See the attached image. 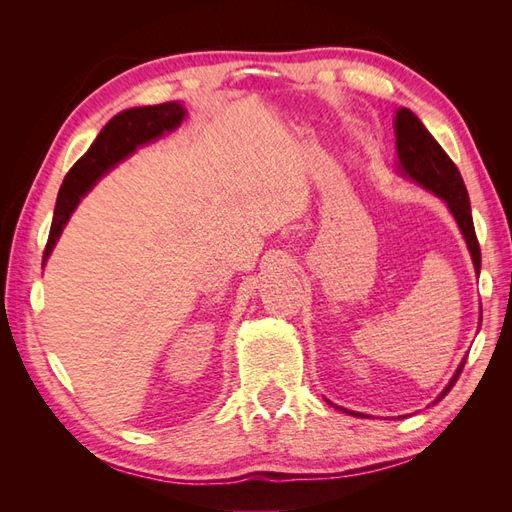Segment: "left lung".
<instances>
[{
	"label": "left lung",
	"instance_id": "1",
	"mask_svg": "<svg viewBox=\"0 0 512 512\" xmlns=\"http://www.w3.org/2000/svg\"><path fill=\"white\" fill-rule=\"evenodd\" d=\"M393 128H395L397 170L404 177L421 185V188L433 192L438 198L444 200L448 211L453 213V218L461 230L463 239H466V245H468L472 262H474V271H476V275H480V247H478L474 222H472L470 196H468L466 183H463L457 166L453 164L451 158L446 156V151L438 145L436 138L429 134V130L423 126V121L418 119L410 111V108H404V106L397 108L395 119H393ZM480 322H483V312H480L478 327H480ZM463 363H466V359L461 361L453 378L448 380V384L444 386V391L436 399H433V404H438V401L444 399V395L453 389L459 374H461V369H463ZM335 408H339V406H335ZM339 410L348 412L350 416H365L361 412H352L346 408H339Z\"/></svg>",
	"mask_w": 512,
	"mask_h": 512
}]
</instances>
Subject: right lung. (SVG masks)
Wrapping results in <instances>:
<instances>
[{
    "mask_svg": "<svg viewBox=\"0 0 512 512\" xmlns=\"http://www.w3.org/2000/svg\"><path fill=\"white\" fill-rule=\"evenodd\" d=\"M185 113L188 111L181 102H164L156 106L128 108L106 123L85 156L70 168V173L61 183L42 265L49 260L57 239L64 232L74 209L79 207L81 198L108 170H113L119 162L132 156L138 147L158 141L166 132L177 130L185 119Z\"/></svg>",
    "mask_w": 512,
    "mask_h": 512,
    "instance_id": "right-lung-1",
    "label": "right lung"
}]
</instances>
